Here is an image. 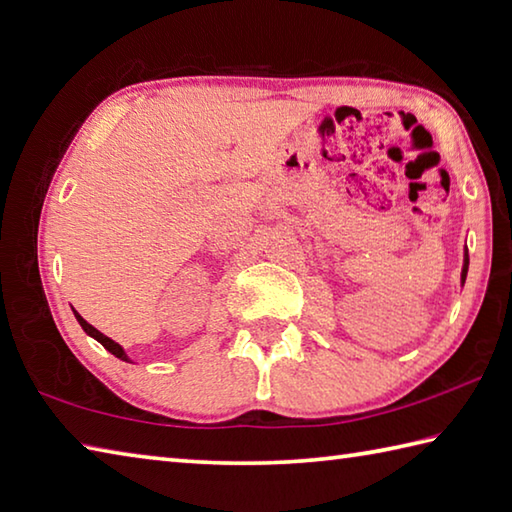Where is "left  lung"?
<instances>
[{"mask_svg":"<svg viewBox=\"0 0 512 512\" xmlns=\"http://www.w3.org/2000/svg\"><path fill=\"white\" fill-rule=\"evenodd\" d=\"M466 274H468V252H466V260H464V269H461V283L466 281Z\"/></svg>","mask_w":512,"mask_h":512,"instance_id":"obj_1","label":"left lung"}]
</instances>
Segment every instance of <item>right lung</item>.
Segmentation results:
<instances>
[{"mask_svg": "<svg viewBox=\"0 0 512 512\" xmlns=\"http://www.w3.org/2000/svg\"><path fill=\"white\" fill-rule=\"evenodd\" d=\"M75 318H77V323H80L82 325V330L86 332V334H89V336H93V339L95 341H100L104 347H106V350H109L113 356H118V359H122V361H129V356L127 354H124V350H122V345H118V343H115V341H111L109 339V336H104L100 330H95V327L91 325V323H86L84 321V318L80 316V314H77L75 312Z\"/></svg>", "mask_w": 512, "mask_h": 512, "instance_id": "right-lung-1", "label": "right lung"}]
</instances>
